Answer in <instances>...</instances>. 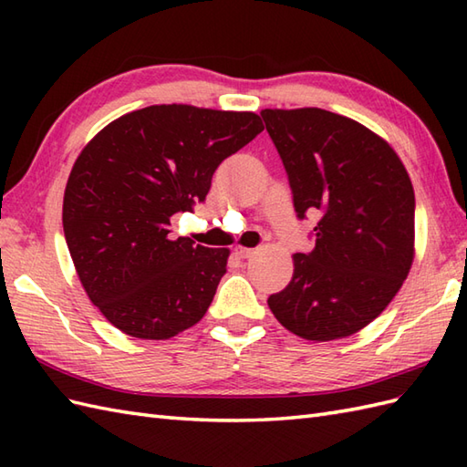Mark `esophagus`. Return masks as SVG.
I'll list each match as a JSON object with an SVG mask.
<instances>
[{
  "label": "esophagus",
  "mask_w": 467,
  "mask_h": 467,
  "mask_svg": "<svg viewBox=\"0 0 467 467\" xmlns=\"http://www.w3.org/2000/svg\"><path fill=\"white\" fill-rule=\"evenodd\" d=\"M234 254L239 256V259H251L254 254V249H244V246H239V249H234Z\"/></svg>",
  "instance_id": "obj_1"
}]
</instances>
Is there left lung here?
I'll return each instance as SVG.
<instances>
[{
  "label": "left lung",
  "mask_w": 467,
  "mask_h": 467,
  "mask_svg": "<svg viewBox=\"0 0 467 467\" xmlns=\"http://www.w3.org/2000/svg\"><path fill=\"white\" fill-rule=\"evenodd\" d=\"M289 174L296 216L319 211L315 249L269 296L285 329L343 339L383 313L415 256V194L398 152L351 118L321 108L261 112Z\"/></svg>",
  "instance_id": "1"
}]
</instances>
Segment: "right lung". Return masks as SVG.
Masks as SVG:
<instances>
[{
	"label": "right lung",
	"mask_w": 467,
	"mask_h": 467,
	"mask_svg": "<svg viewBox=\"0 0 467 467\" xmlns=\"http://www.w3.org/2000/svg\"><path fill=\"white\" fill-rule=\"evenodd\" d=\"M265 126L254 112L161 104L124 114L84 146L64 192V234L86 295L116 329L162 341L202 319L228 249L171 239L224 158Z\"/></svg>",
	"instance_id": "obj_1"
}]
</instances>
